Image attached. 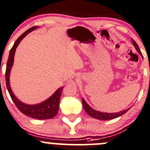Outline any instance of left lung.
<instances>
[{"instance_id": "obj_1", "label": "left lung", "mask_w": 150, "mask_h": 150, "mask_svg": "<svg viewBox=\"0 0 150 150\" xmlns=\"http://www.w3.org/2000/svg\"><path fill=\"white\" fill-rule=\"evenodd\" d=\"M132 40V43L133 45H134V47H136V50L140 53L141 55L142 54V52H141L140 49H139V45H137V43L131 39ZM82 103H83V108L84 110H86L87 114L90 116V117H93L94 119H97V120H113V119H115L117 117H120V116L123 115L124 114H125L126 112L130 108H127L126 110H122V111H120V112H117V113H112V114H108V113H103V112H100V111H97V110H94L92 108L90 107L86 101L84 100V99H82Z\"/></svg>"}]
</instances>
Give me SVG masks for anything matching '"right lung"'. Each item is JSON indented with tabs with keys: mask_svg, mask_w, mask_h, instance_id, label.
I'll return each instance as SVG.
<instances>
[{
	"mask_svg": "<svg viewBox=\"0 0 150 150\" xmlns=\"http://www.w3.org/2000/svg\"><path fill=\"white\" fill-rule=\"evenodd\" d=\"M36 28H37L36 26H33V27L30 28L28 30H26L25 32H24L16 40L14 45L11 47V50H10L9 56H8V61H7L6 69V83L7 89H8L11 100H13L17 108L23 114L29 117H31V118L36 119V120H50V119L53 118L59 111V100H60L61 95H62L63 87L59 88L50 98H48L43 103L37 105H29L24 104L22 102H20V100H17V97L13 94L9 85V74L10 71H11V68L13 65V62H14V56L16 47H17L20 41L24 38L29 32L34 30Z\"/></svg>",
	"mask_w": 150,
	"mask_h": 150,
	"instance_id": "add662e5",
	"label": "right lung"
}]
</instances>
